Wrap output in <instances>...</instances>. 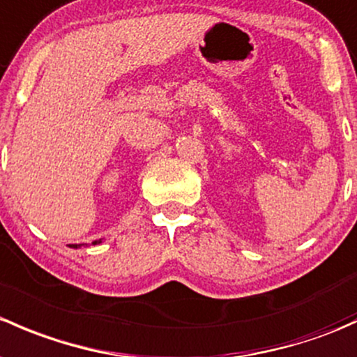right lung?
I'll return each instance as SVG.
<instances>
[{"label": "right lung", "instance_id": "obj_1", "mask_svg": "<svg viewBox=\"0 0 357 357\" xmlns=\"http://www.w3.org/2000/svg\"><path fill=\"white\" fill-rule=\"evenodd\" d=\"M97 243H99V241H93V245H97ZM71 248H78V246H80V245H70Z\"/></svg>", "mask_w": 357, "mask_h": 357}]
</instances>
